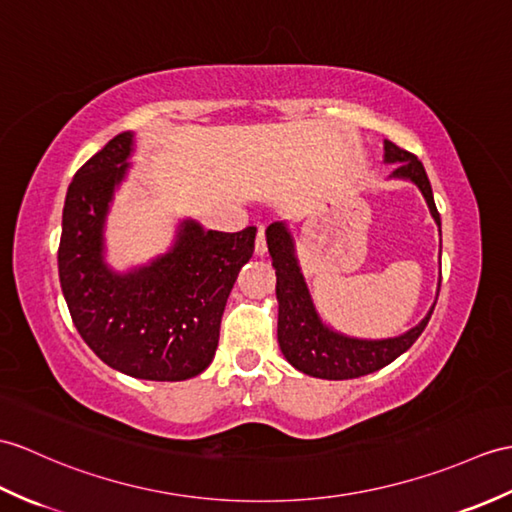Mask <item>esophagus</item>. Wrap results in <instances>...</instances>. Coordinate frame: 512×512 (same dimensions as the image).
I'll return each instance as SVG.
<instances>
[{
    "mask_svg": "<svg viewBox=\"0 0 512 512\" xmlns=\"http://www.w3.org/2000/svg\"><path fill=\"white\" fill-rule=\"evenodd\" d=\"M266 251H268V244H266V229H264V227H259V229H257V237H255V253L261 257V255H266Z\"/></svg>",
    "mask_w": 512,
    "mask_h": 512,
    "instance_id": "esophagus-1",
    "label": "esophagus"
}]
</instances>
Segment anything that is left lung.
Segmentation results:
<instances>
[{"instance_id":"1","label":"left lung","mask_w":512,"mask_h":512,"mask_svg":"<svg viewBox=\"0 0 512 512\" xmlns=\"http://www.w3.org/2000/svg\"><path fill=\"white\" fill-rule=\"evenodd\" d=\"M386 161L397 165L392 176L410 178L421 189L427 207H430L436 224L441 227V213L434 205L432 185L423 163L412 152L395 146L392 141H386ZM266 240L277 275L279 347L285 360L294 368H299L301 373L320 379H355L375 373L392 360H397L401 353H406L430 323L434 310H430V314L417 327L399 338L355 340L334 334V331L323 327L314 312L310 292H307L305 279L299 264H296L292 235L283 227V222L270 224L266 229Z\"/></svg>"}]
</instances>
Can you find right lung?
<instances>
[{
  "label": "right lung",
  "instance_id": "obj_1",
  "mask_svg": "<svg viewBox=\"0 0 512 512\" xmlns=\"http://www.w3.org/2000/svg\"><path fill=\"white\" fill-rule=\"evenodd\" d=\"M130 146V133L113 137L71 181L58 277L78 334L104 364L137 379L183 382L216 355L224 305L253 257L257 229L222 233L183 222L168 255L113 275L102 261V224Z\"/></svg>",
  "mask_w": 512,
  "mask_h": 512
}]
</instances>
